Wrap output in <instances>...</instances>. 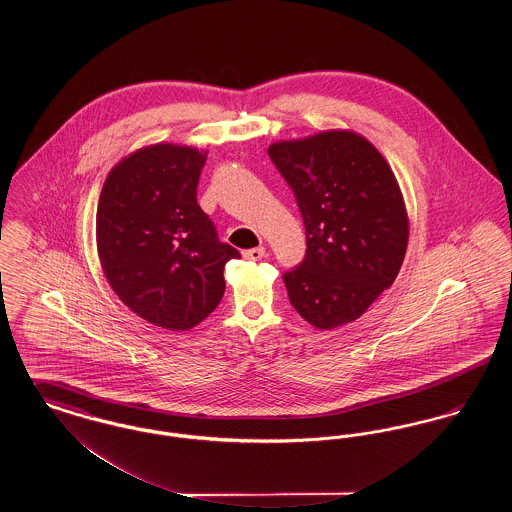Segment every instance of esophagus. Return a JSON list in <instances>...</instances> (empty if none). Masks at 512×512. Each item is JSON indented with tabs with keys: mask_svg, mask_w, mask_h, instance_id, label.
Instances as JSON below:
<instances>
[{
	"mask_svg": "<svg viewBox=\"0 0 512 512\" xmlns=\"http://www.w3.org/2000/svg\"><path fill=\"white\" fill-rule=\"evenodd\" d=\"M265 255H267L265 247H253V249H247L244 253L245 259H249V261H261Z\"/></svg>",
	"mask_w": 512,
	"mask_h": 512,
	"instance_id": "esophagus-1",
	"label": "esophagus"
}]
</instances>
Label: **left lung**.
Segmentation results:
<instances>
[{
	"label": "left lung",
	"instance_id": "obj_1",
	"mask_svg": "<svg viewBox=\"0 0 512 512\" xmlns=\"http://www.w3.org/2000/svg\"><path fill=\"white\" fill-rule=\"evenodd\" d=\"M292 186L307 253L284 274L295 311L320 330L353 322L390 288L409 244V217L384 155L351 130L274 142Z\"/></svg>",
	"mask_w": 512,
	"mask_h": 512
}]
</instances>
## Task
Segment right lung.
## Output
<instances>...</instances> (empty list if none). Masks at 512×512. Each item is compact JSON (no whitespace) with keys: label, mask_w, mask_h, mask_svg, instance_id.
I'll return each mask as SVG.
<instances>
[{"label":"right lung","mask_w":512,"mask_h":512,"mask_svg":"<svg viewBox=\"0 0 512 512\" xmlns=\"http://www.w3.org/2000/svg\"><path fill=\"white\" fill-rule=\"evenodd\" d=\"M207 153L153 144L119 161L99 195L96 242L103 274L147 322L184 332L224 295V265L240 251L219 242L197 203Z\"/></svg>","instance_id":"obj_1"}]
</instances>
